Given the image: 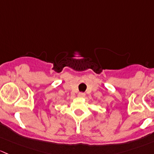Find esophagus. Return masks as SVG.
I'll use <instances>...</instances> for the list:
<instances>
[{"instance_id":"1","label":"esophagus","mask_w":154,"mask_h":154,"mask_svg":"<svg viewBox=\"0 0 154 154\" xmlns=\"http://www.w3.org/2000/svg\"><path fill=\"white\" fill-rule=\"evenodd\" d=\"M78 96H79V97H81V98L85 97V93H82V92H80V93H79V94H78Z\"/></svg>"}]
</instances>
